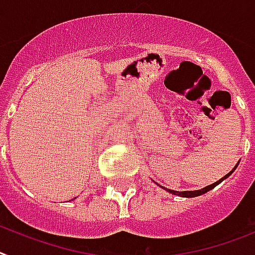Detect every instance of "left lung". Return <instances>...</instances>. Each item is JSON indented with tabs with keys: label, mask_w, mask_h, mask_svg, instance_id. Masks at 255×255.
<instances>
[{
	"label": "left lung",
	"mask_w": 255,
	"mask_h": 255,
	"mask_svg": "<svg viewBox=\"0 0 255 255\" xmlns=\"http://www.w3.org/2000/svg\"><path fill=\"white\" fill-rule=\"evenodd\" d=\"M237 165H239V163L236 164V167L233 168L232 170H231V172H229L228 174H226V176H224V177H222L220 178V180L219 181H216V182H214V184H211V185H208V186H206V188H203V189H199V190H191V191H176V190H172V189H165V188H163V189H165V190L168 191V193H170V194H174V195H178V197H184V198H194V197H198V195H202V194H205V193H207V191H210V190H212V189L215 188L216 185H219L220 184V182H222V181H224L226 180V178H228L229 176H231V174L233 173V172H235V169H236L237 168ZM159 185V184H157ZM159 186H160V185H159Z\"/></svg>",
	"instance_id": "left-lung-1"
}]
</instances>
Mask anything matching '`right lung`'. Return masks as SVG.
Masks as SVG:
<instances>
[{"label":"right lung","mask_w":255,"mask_h":255,"mask_svg":"<svg viewBox=\"0 0 255 255\" xmlns=\"http://www.w3.org/2000/svg\"><path fill=\"white\" fill-rule=\"evenodd\" d=\"M74 199H75V198H74Z\"/></svg>","instance_id":"right-lung-1"}]
</instances>
